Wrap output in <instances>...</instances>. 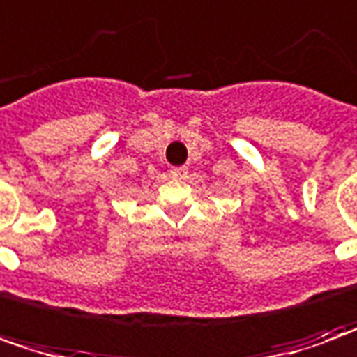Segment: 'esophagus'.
Returning a JSON list of instances; mask_svg holds the SVG:
<instances>
[{
    "label": "esophagus",
    "mask_w": 357,
    "mask_h": 357,
    "mask_svg": "<svg viewBox=\"0 0 357 357\" xmlns=\"http://www.w3.org/2000/svg\"><path fill=\"white\" fill-rule=\"evenodd\" d=\"M169 174H172V178L176 179H185L189 176V172L185 166H178V168H172L169 169Z\"/></svg>",
    "instance_id": "esophagus-1"
}]
</instances>
